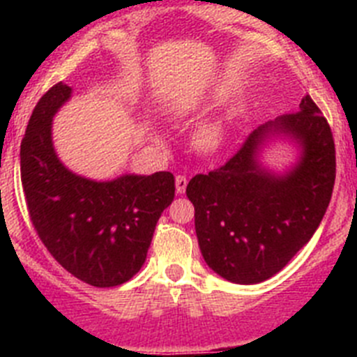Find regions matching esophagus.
<instances>
[{"instance_id":"esophagus-1","label":"esophagus","mask_w":357,"mask_h":357,"mask_svg":"<svg viewBox=\"0 0 357 357\" xmlns=\"http://www.w3.org/2000/svg\"><path fill=\"white\" fill-rule=\"evenodd\" d=\"M175 188H176V193L184 195L185 193V188H188V178H185L184 175H176Z\"/></svg>"}]
</instances>
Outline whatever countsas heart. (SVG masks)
Wrapping results in <instances>:
<instances>
[{"label": "heart", "instance_id": "1", "mask_svg": "<svg viewBox=\"0 0 357 357\" xmlns=\"http://www.w3.org/2000/svg\"><path fill=\"white\" fill-rule=\"evenodd\" d=\"M223 141L222 128L216 127V125H209V127H204L198 130L197 137H195V143L200 150L204 151H214L220 148Z\"/></svg>", "mask_w": 357, "mask_h": 357}]
</instances>
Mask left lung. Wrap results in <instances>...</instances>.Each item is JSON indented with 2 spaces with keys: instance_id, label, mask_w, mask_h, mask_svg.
Instances as JSON below:
<instances>
[{
  "instance_id": "left-lung-1",
  "label": "left lung",
  "mask_w": 357,
  "mask_h": 357,
  "mask_svg": "<svg viewBox=\"0 0 357 357\" xmlns=\"http://www.w3.org/2000/svg\"><path fill=\"white\" fill-rule=\"evenodd\" d=\"M272 137H288L301 151L284 174L270 172L259 162L260 150ZM334 178L333 132L307 94L298 112L261 125L222 168L189 181L185 195L195 206L206 263L236 284L273 277L313 238L329 207Z\"/></svg>"
}]
</instances>
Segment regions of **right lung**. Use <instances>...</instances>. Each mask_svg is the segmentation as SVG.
<instances>
[{"mask_svg":"<svg viewBox=\"0 0 357 357\" xmlns=\"http://www.w3.org/2000/svg\"><path fill=\"white\" fill-rule=\"evenodd\" d=\"M71 98L55 84L36 105L21 141V182L44 247L71 275L96 288L130 280L146 261L160 214L175 197L169 172L98 182L56 157L53 116Z\"/></svg>","mask_w":357,"mask_h":357,"instance_id":"add662e5","label":"right lung"}]
</instances>
